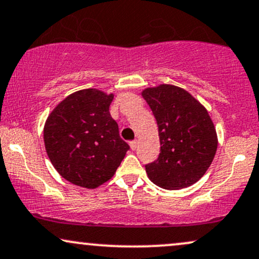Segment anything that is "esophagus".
<instances>
[{
	"label": "esophagus",
	"mask_w": 259,
	"mask_h": 259,
	"mask_svg": "<svg viewBox=\"0 0 259 259\" xmlns=\"http://www.w3.org/2000/svg\"><path fill=\"white\" fill-rule=\"evenodd\" d=\"M138 140H134V141L130 142V148L133 149V151H135L136 148H138Z\"/></svg>",
	"instance_id": "34e87169"
}]
</instances>
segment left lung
<instances>
[{
    "label": "left lung",
    "instance_id": "1",
    "mask_svg": "<svg viewBox=\"0 0 259 259\" xmlns=\"http://www.w3.org/2000/svg\"><path fill=\"white\" fill-rule=\"evenodd\" d=\"M153 112L160 153L146 165L148 179L165 189L192 186L205 175L217 151V134L206 108L188 92L160 84L142 92Z\"/></svg>",
    "mask_w": 259,
    "mask_h": 259
}]
</instances>
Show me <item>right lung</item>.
<instances>
[{
  "label": "right lung",
  "mask_w": 259,
  "mask_h": 259,
  "mask_svg": "<svg viewBox=\"0 0 259 259\" xmlns=\"http://www.w3.org/2000/svg\"><path fill=\"white\" fill-rule=\"evenodd\" d=\"M113 96L98 89L78 90L47 118V154L58 172L73 185L93 189L107 182L130 148L110 114Z\"/></svg>",
  "instance_id": "right-lung-1"
}]
</instances>
